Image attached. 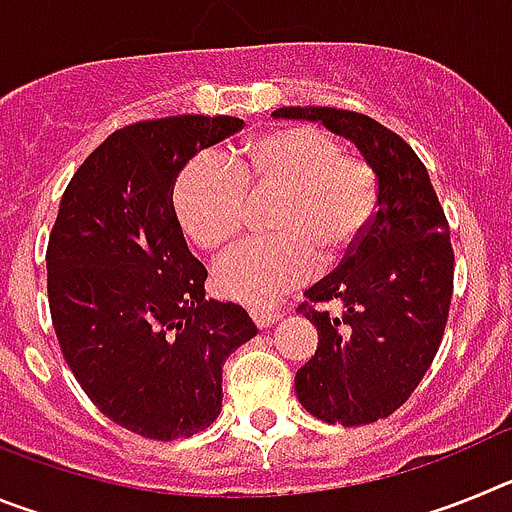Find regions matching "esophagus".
<instances>
[{
    "label": "esophagus",
    "instance_id": "esophagus-1",
    "mask_svg": "<svg viewBox=\"0 0 512 512\" xmlns=\"http://www.w3.org/2000/svg\"><path fill=\"white\" fill-rule=\"evenodd\" d=\"M251 320L259 328H269V325H274L279 320V312L277 310H264V307H251Z\"/></svg>",
    "mask_w": 512,
    "mask_h": 512
}]
</instances>
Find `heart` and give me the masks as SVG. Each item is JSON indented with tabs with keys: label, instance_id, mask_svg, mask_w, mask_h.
<instances>
[{
	"label": "heart",
	"instance_id": "1",
	"mask_svg": "<svg viewBox=\"0 0 512 512\" xmlns=\"http://www.w3.org/2000/svg\"><path fill=\"white\" fill-rule=\"evenodd\" d=\"M251 197H274L269 238H248L212 266L225 300L271 305L315 274L346 261L379 210V176L318 128H279L248 140L233 161L200 153L182 169L174 210L192 243L225 246L246 225Z\"/></svg>",
	"mask_w": 512,
	"mask_h": 512
}]
</instances>
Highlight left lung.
I'll return each mask as SVG.
<instances>
[{"label":"left lung","mask_w":512,"mask_h":512,"mask_svg":"<svg viewBox=\"0 0 512 512\" xmlns=\"http://www.w3.org/2000/svg\"><path fill=\"white\" fill-rule=\"evenodd\" d=\"M271 117L323 122L354 140L379 176V210L356 251L297 307L318 351L295 374L307 413L364 425L408 402L441 346L454 292L449 220L418 153L382 122L333 107H279ZM336 301L333 316L314 307Z\"/></svg>","instance_id":"left-lung-1"}]
</instances>
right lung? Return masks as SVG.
Wrapping results in <instances>:
<instances>
[{
	"label": "right lung",
	"instance_id": "add662e5",
	"mask_svg": "<svg viewBox=\"0 0 512 512\" xmlns=\"http://www.w3.org/2000/svg\"><path fill=\"white\" fill-rule=\"evenodd\" d=\"M230 115L143 120L104 138L71 176L53 223L48 305L63 359L112 423L174 441L223 408V364L256 336L248 312L205 300L174 210V182Z\"/></svg>",
	"mask_w": 512,
	"mask_h": 512
}]
</instances>
